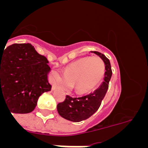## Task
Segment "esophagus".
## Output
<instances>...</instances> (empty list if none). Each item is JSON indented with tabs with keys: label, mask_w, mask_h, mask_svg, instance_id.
Wrapping results in <instances>:
<instances>
[{
	"label": "esophagus",
	"mask_w": 148,
	"mask_h": 148,
	"mask_svg": "<svg viewBox=\"0 0 148 148\" xmlns=\"http://www.w3.org/2000/svg\"><path fill=\"white\" fill-rule=\"evenodd\" d=\"M56 86L55 85V84L54 85H53V90H55V89H56Z\"/></svg>",
	"instance_id": "34e87169"
}]
</instances>
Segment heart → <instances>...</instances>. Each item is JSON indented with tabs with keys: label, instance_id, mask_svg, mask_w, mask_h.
<instances>
[{
	"label": "heart",
	"instance_id": "1",
	"mask_svg": "<svg viewBox=\"0 0 148 148\" xmlns=\"http://www.w3.org/2000/svg\"><path fill=\"white\" fill-rule=\"evenodd\" d=\"M105 65L97 56H85L73 61L64 73L54 70L51 79L64 87H73L78 93H86L94 88L104 76Z\"/></svg>",
	"mask_w": 148,
	"mask_h": 148
}]
</instances>
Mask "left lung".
<instances>
[{"mask_svg": "<svg viewBox=\"0 0 148 148\" xmlns=\"http://www.w3.org/2000/svg\"><path fill=\"white\" fill-rule=\"evenodd\" d=\"M93 53L103 60L105 65L104 81L96 90L88 95L74 98L66 95L64 101L58 103L57 110L60 116L71 121H82L93 115L100 107L109 87L112 75L110 62L102 53L97 51H93Z\"/></svg>", "mask_w": 148, "mask_h": 148, "instance_id": "left-lung-1", "label": "left lung"}]
</instances>
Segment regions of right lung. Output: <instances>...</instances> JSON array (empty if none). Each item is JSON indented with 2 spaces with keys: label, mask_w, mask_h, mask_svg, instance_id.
<instances>
[{
  "label": "right lung",
  "mask_w": 148,
  "mask_h": 148,
  "mask_svg": "<svg viewBox=\"0 0 148 148\" xmlns=\"http://www.w3.org/2000/svg\"><path fill=\"white\" fill-rule=\"evenodd\" d=\"M47 63L30 44H13L0 51V102L4 100L10 113L32 112L39 96L51 90Z\"/></svg>",
  "instance_id": "obj_1"
}]
</instances>
